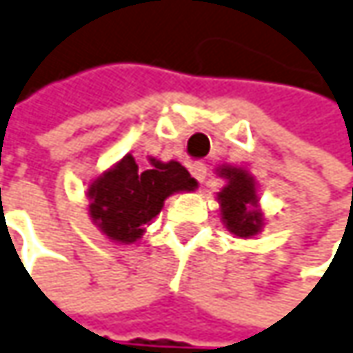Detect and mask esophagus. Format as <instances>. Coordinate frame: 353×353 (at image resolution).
Instances as JSON below:
<instances>
[{"label":"esophagus","mask_w":353,"mask_h":353,"mask_svg":"<svg viewBox=\"0 0 353 353\" xmlns=\"http://www.w3.org/2000/svg\"><path fill=\"white\" fill-rule=\"evenodd\" d=\"M190 172H192V176L196 177L200 183H202V181L206 179V176H208V168H206V163H202V161H196V163H192Z\"/></svg>","instance_id":"esophagus-1"}]
</instances>
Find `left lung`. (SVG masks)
Here are the masks:
<instances>
[{
	"instance_id": "8db88e82",
	"label": "left lung",
	"mask_w": 353,
	"mask_h": 353,
	"mask_svg": "<svg viewBox=\"0 0 353 353\" xmlns=\"http://www.w3.org/2000/svg\"><path fill=\"white\" fill-rule=\"evenodd\" d=\"M220 176L226 177L228 183L218 194L222 222L226 228L241 236L250 239L261 232L263 228V212L259 210V198L254 179L242 168H220Z\"/></svg>"
}]
</instances>
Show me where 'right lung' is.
Returning <instances> with one entry per match:
<instances>
[{"label": "right lung", "mask_w": 353, "mask_h": 353, "mask_svg": "<svg viewBox=\"0 0 353 353\" xmlns=\"http://www.w3.org/2000/svg\"><path fill=\"white\" fill-rule=\"evenodd\" d=\"M196 188L198 181L177 161L149 157V163L137 165L133 155H125L90 183L88 212L105 236L129 244L143 236L145 226L161 212L168 196Z\"/></svg>", "instance_id": "1"}]
</instances>
